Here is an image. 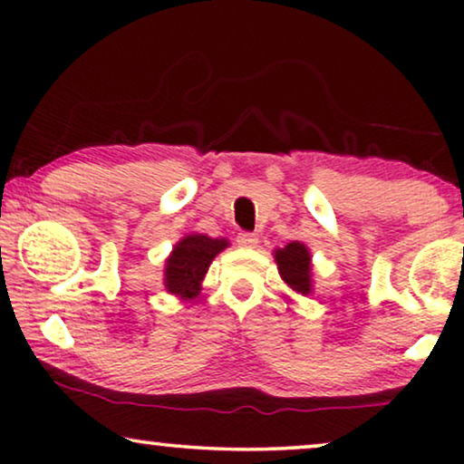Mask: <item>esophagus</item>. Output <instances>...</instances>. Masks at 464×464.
I'll return each instance as SVG.
<instances>
[{
    "label": "esophagus",
    "mask_w": 464,
    "mask_h": 464,
    "mask_svg": "<svg viewBox=\"0 0 464 464\" xmlns=\"http://www.w3.org/2000/svg\"><path fill=\"white\" fill-rule=\"evenodd\" d=\"M237 243H238L240 246H245V249H256L259 240H257L256 234H251V232H240L238 237H237Z\"/></svg>",
    "instance_id": "34e87169"
}]
</instances>
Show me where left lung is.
Segmentation results:
<instances>
[{"instance_id":"8db88e82","label":"left lung","mask_w":464,"mask_h":464,"mask_svg":"<svg viewBox=\"0 0 464 464\" xmlns=\"http://www.w3.org/2000/svg\"><path fill=\"white\" fill-rule=\"evenodd\" d=\"M272 256L278 266V275L291 291L300 295L313 294V256L306 245L300 240H291L283 249H275Z\"/></svg>"}]
</instances>
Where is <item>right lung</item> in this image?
I'll return each instance as SVG.
<instances>
[{
	"label": "right lung",
	"mask_w": 464,
	"mask_h": 464,
	"mask_svg": "<svg viewBox=\"0 0 464 464\" xmlns=\"http://www.w3.org/2000/svg\"><path fill=\"white\" fill-rule=\"evenodd\" d=\"M227 246V238H211L198 232L186 234L164 259V289L181 300H192L200 294L208 266Z\"/></svg>",
	"instance_id": "right-lung-1"
}]
</instances>
